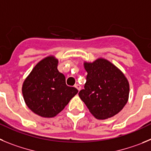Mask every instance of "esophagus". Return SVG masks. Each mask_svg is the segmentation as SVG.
<instances>
[{"mask_svg":"<svg viewBox=\"0 0 151 151\" xmlns=\"http://www.w3.org/2000/svg\"><path fill=\"white\" fill-rule=\"evenodd\" d=\"M75 88H77V90L80 91L81 89V86L80 85V84L77 83V84H76V85H75Z\"/></svg>","mask_w":151,"mask_h":151,"instance_id":"1","label":"esophagus"}]
</instances>
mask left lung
<instances>
[{
  "mask_svg": "<svg viewBox=\"0 0 151 151\" xmlns=\"http://www.w3.org/2000/svg\"><path fill=\"white\" fill-rule=\"evenodd\" d=\"M87 72L79 96L96 119L112 117L128 101L129 84L123 73L107 59L83 63Z\"/></svg>",
  "mask_w": 151,
  "mask_h": 151,
  "instance_id": "left-lung-1",
  "label": "left lung"
}]
</instances>
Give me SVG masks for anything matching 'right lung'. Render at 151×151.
Returning a JSON list of instances; mask_svg holds the SVG:
<instances>
[{
	"label": "right lung",
	"mask_w": 151,
	"mask_h": 151,
	"mask_svg": "<svg viewBox=\"0 0 151 151\" xmlns=\"http://www.w3.org/2000/svg\"><path fill=\"white\" fill-rule=\"evenodd\" d=\"M59 61L50 55L37 64L22 85V95L30 110L42 117H54L78 92L66 85L57 69Z\"/></svg>",
	"instance_id": "add662e5"
}]
</instances>
